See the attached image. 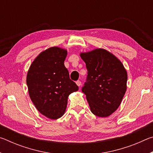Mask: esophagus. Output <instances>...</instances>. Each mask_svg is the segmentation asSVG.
Here are the masks:
<instances>
[{
  "label": "esophagus",
  "instance_id": "34e87169",
  "mask_svg": "<svg viewBox=\"0 0 153 153\" xmlns=\"http://www.w3.org/2000/svg\"><path fill=\"white\" fill-rule=\"evenodd\" d=\"M76 84L77 85V86H78L79 87L81 86V84H82V82L79 81V80H77V81L76 82Z\"/></svg>",
  "mask_w": 153,
  "mask_h": 153
}]
</instances>
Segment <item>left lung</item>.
<instances>
[{
    "mask_svg": "<svg viewBox=\"0 0 153 153\" xmlns=\"http://www.w3.org/2000/svg\"><path fill=\"white\" fill-rule=\"evenodd\" d=\"M88 70L82 91L86 96L90 111L100 117L117 109L127 89L128 74L122 63L102 48L80 53Z\"/></svg>",
    "mask_w": 153,
    "mask_h": 153,
    "instance_id": "left-lung-1",
    "label": "left lung"
}]
</instances>
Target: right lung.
<instances>
[{"mask_svg": "<svg viewBox=\"0 0 153 153\" xmlns=\"http://www.w3.org/2000/svg\"><path fill=\"white\" fill-rule=\"evenodd\" d=\"M67 55L63 48H49L38 55L27 71L26 83L31 100L41 114L51 120L64 115L69 95L79 89L65 67Z\"/></svg>", "mask_w": 153, "mask_h": 153, "instance_id": "obj_1", "label": "right lung"}]
</instances>
